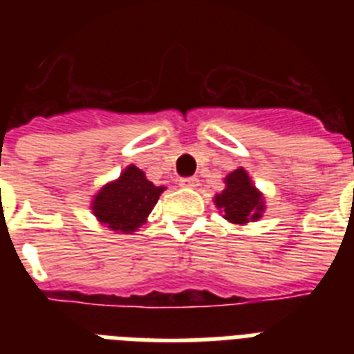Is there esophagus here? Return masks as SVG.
I'll return each instance as SVG.
<instances>
[{"mask_svg": "<svg viewBox=\"0 0 354 354\" xmlns=\"http://www.w3.org/2000/svg\"><path fill=\"white\" fill-rule=\"evenodd\" d=\"M198 183H200V180L196 176L180 178V185H182V187H196Z\"/></svg>", "mask_w": 354, "mask_h": 354, "instance_id": "34e87169", "label": "esophagus"}]
</instances>
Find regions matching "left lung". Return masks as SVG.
<instances>
[{"instance_id":"left-lung-1","label":"left lung","mask_w":354,"mask_h":354,"mask_svg":"<svg viewBox=\"0 0 354 354\" xmlns=\"http://www.w3.org/2000/svg\"><path fill=\"white\" fill-rule=\"evenodd\" d=\"M226 189L215 196V205L221 209L222 216L232 224L255 222L263 216L264 198L257 187L252 183L244 169H235L226 176Z\"/></svg>"}]
</instances>
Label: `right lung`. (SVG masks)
I'll list each match as a JSON object with an SVG mask.
<instances>
[{
  "label": "right lung",
  "instance_id": "right-lung-1",
  "mask_svg": "<svg viewBox=\"0 0 354 354\" xmlns=\"http://www.w3.org/2000/svg\"><path fill=\"white\" fill-rule=\"evenodd\" d=\"M163 191L165 187H156L141 169L128 165L118 180L106 183L93 196L91 211L112 232L132 233L147 222Z\"/></svg>",
  "mask_w": 354,
  "mask_h": 354
}]
</instances>
